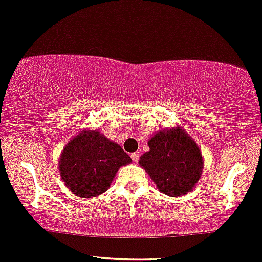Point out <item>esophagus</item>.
Returning a JSON list of instances; mask_svg holds the SVG:
<instances>
[{
	"instance_id": "34e87169",
	"label": "esophagus",
	"mask_w": 262,
	"mask_h": 262,
	"mask_svg": "<svg viewBox=\"0 0 262 262\" xmlns=\"http://www.w3.org/2000/svg\"><path fill=\"white\" fill-rule=\"evenodd\" d=\"M132 157V160H133L134 163H138V160H139V154H137V153H133L130 155Z\"/></svg>"
}]
</instances>
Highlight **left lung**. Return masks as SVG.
<instances>
[{
	"label": "left lung",
	"instance_id": "obj_1",
	"mask_svg": "<svg viewBox=\"0 0 262 262\" xmlns=\"http://www.w3.org/2000/svg\"><path fill=\"white\" fill-rule=\"evenodd\" d=\"M149 151L139 165L158 190L168 196H182L195 188L203 173L204 158L195 140L180 125L157 132L148 140Z\"/></svg>",
	"mask_w": 262,
	"mask_h": 262
}]
</instances>
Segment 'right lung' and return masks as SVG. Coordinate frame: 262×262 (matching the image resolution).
<instances>
[{"mask_svg": "<svg viewBox=\"0 0 262 262\" xmlns=\"http://www.w3.org/2000/svg\"><path fill=\"white\" fill-rule=\"evenodd\" d=\"M132 159L117 143L99 130L76 134L59 157L61 179L76 196L94 198L109 189L120 166Z\"/></svg>", "mask_w": 262, "mask_h": 262, "instance_id": "add662e5", "label": "right lung"}]
</instances>
